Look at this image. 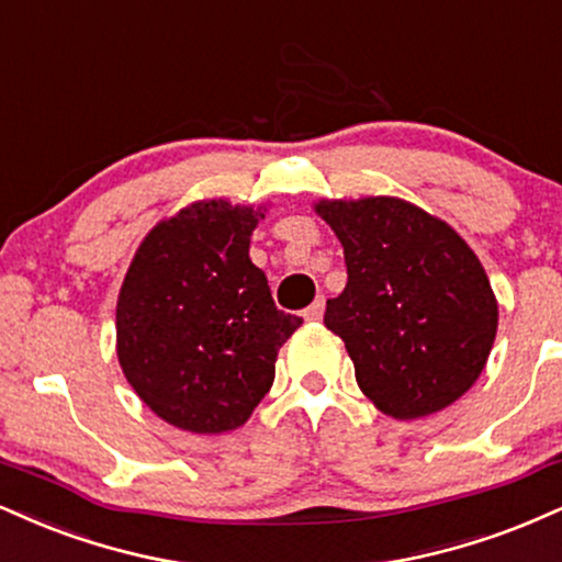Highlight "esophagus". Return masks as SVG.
<instances>
[{
    "label": "esophagus",
    "mask_w": 562,
    "mask_h": 562,
    "mask_svg": "<svg viewBox=\"0 0 562 562\" xmlns=\"http://www.w3.org/2000/svg\"><path fill=\"white\" fill-rule=\"evenodd\" d=\"M322 314H324V295H319V299H316L306 311H303V319H306V322H319Z\"/></svg>",
    "instance_id": "obj_1"
}]
</instances>
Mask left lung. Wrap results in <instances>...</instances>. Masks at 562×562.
Masks as SVG:
<instances>
[{
	"mask_svg": "<svg viewBox=\"0 0 562 562\" xmlns=\"http://www.w3.org/2000/svg\"><path fill=\"white\" fill-rule=\"evenodd\" d=\"M316 212L346 251L348 285L324 324L346 342L358 387L401 422L448 408L479 380L497 333L476 254L401 199L319 201Z\"/></svg>",
	"mask_w": 562,
	"mask_h": 562,
	"instance_id": "1",
	"label": "left lung"
}]
</instances>
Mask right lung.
<instances>
[{"instance_id": "obj_1", "label": "right lung", "mask_w": 562, "mask_h": 562, "mask_svg": "<svg viewBox=\"0 0 562 562\" xmlns=\"http://www.w3.org/2000/svg\"><path fill=\"white\" fill-rule=\"evenodd\" d=\"M254 209L199 201L159 222L117 301V358L159 418L195 435L248 422L274 382L277 350L301 316L274 306L248 259Z\"/></svg>"}]
</instances>
